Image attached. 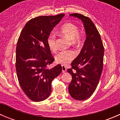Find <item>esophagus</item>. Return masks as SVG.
Returning <instances> with one entry per match:
<instances>
[{
  "label": "esophagus",
  "instance_id": "34e87169",
  "mask_svg": "<svg viewBox=\"0 0 120 120\" xmlns=\"http://www.w3.org/2000/svg\"><path fill=\"white\" fill-rule=\"evenodd\" d=\"M66 70H67V68L65 67L64 66H62V72H66Z\"/></svg>",
  "mask_w": 120,
  "mask_h": 120
}]
</instances>
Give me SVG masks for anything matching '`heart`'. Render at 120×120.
<instances>
[{
  "instance_id": "obj_1",
  "label": "heart",
  "mask_w": 120,
  "mask_h": 120,
  "mask_svg": "<svg viewBox=\"0 0 120 120\" xmlns=\"http://www.w3.org/2000/svg\"><path fill=\"white\" fill-rule=\"evenodd\" d=\"M60 32L61 35L71 40L72 45H78L81 42V36L78 32V28L77 25L71 22H67L61 27ZM47 43L49 49L54 52L57 49L56 38L54 34L48 37ZM75 57V53L72 50H63L60 52L56 56L57 63L63 65H67L71 62Z\"/></svg>"
}]
</instances>
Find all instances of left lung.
I'll return each instance as SVG.
<instances>
[{
	"instance_id": "8db88e82",
	"label": "left lung",
	"mask_w": 120,
	"mask_h": 120,
	"mask_svg": "<svg viewBox=\"0 0 120 120\" xmlns=\"http://www.w3.org/2000/svg\"><path fill=\"white\" fill-rule=\"evenodd\" d=\"M70 15L82 21L86 37L80 53L71 63L72 68L67 70L72 76L68 92L74 99L84 100L92 96L99 83L103 66L104 48L100 34L90 19L77 13Z\"/></svg>"
}]
</instances>
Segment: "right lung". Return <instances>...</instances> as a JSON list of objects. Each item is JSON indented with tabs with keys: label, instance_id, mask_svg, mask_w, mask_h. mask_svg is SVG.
Returning <instances> with one entry per match:
<instances>
[{
	"label": "right lung",
	"instance_id": "right-lung-1",
	"mask_svg": "<svg viewBox=\"0 0 120 120\" xmlns=\"http://www.w3.org/2000/svg\"><path fill=\"white\" fill-rule=\"evenodd\" d=\"M64 16L60 14L31 19L25 24L18 39L15 55L17 78L24 92L34 101H43L50 96L52 82L62 71L60 64L48 68L54 59L47 40Z\"/></svg>",
	"mask_w": 120,
	"mask_h": 120
}]
</instances>
